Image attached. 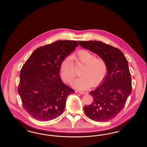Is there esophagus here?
<instances>
[{
	"instance_id": "1",
	"label": "esophagus",
	"mask_w": 147,
	"mask_h": 147,
	"mask_svg": "<svg viewBox=\"0 0 147 147\" xmlns=\"http://www.w3.org/2000/svg\"><path fill=\"white\" fill-rule=\"evenodd\" d=\"M79 93H80L81 94L85 95V94H88V92H87V91H79Z\"/></svg>"
}]
</instances>
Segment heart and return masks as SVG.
I'll use <instances>...</instances> for the list:
<instances>
[{
  "label": "heart",
  "mask_w": 147,
  "mask_h": 147,
  "mask_svg": "<svg viewBox=\"0 0 147 147\" xmlns=\"http://www.w3.org/2000/svg\"><path fill=\"white\" fill-rule=\"evenodd\" d=\"M73 63L84 65L80 72L82 76L74 80L73 85L78 89H86L93 84L96 85L104 79L107 71V64L104 58L86 50H80L64 59L60 65V75L63 82L70 83L75 77Z\"/></svg>",
  "instance_id": "b5f03b06"
}]
</instances>
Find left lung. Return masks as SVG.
I'll use <instances>...</instances> for the list:
<instances>
[{
	"label": "left lung",
	"mask_w": 147,
	"mask_h": 147,
	"mask_svg": "<svg viewBox=\"0 0 147 147\" xmlns=\"http://www.w3.org/2000/svg\"><path fill=\"white\" fill-rule=\"evenodd\" d=\"M105 59L107 71L98 88L90 92L93 98L90 105L84 106L85 115L93 121L106 122L117 116L132 92V80L128 61L119 49L97 41H78Z\"/></svg>",
	"instance_id": "1"
}]
</instances>
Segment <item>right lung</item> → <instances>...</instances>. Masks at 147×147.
Listing matches in <instances>:
<instances>
[{
  "label": "right lung",
  "mask_w": 147,
  "mask_h": 147,
  "mask_svg": "<svg viewBox=\"0 0 147 147\" xmlns=\"http://www.w3.org/2000/svg\"><path fill=\"white\" fill-rule=\"evenodd\" d=\"M78 45L64 40L40 47L22 66L18 91L24 109L35 119L47 121L64 112L67 98L75 91L62 82L60 65Z\"/></svg>",
  "instance_id": "1"
}]
</instances>
